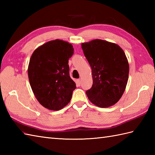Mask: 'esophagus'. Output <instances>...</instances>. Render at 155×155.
I'll return each instance as SVG.
<instances>
[{
  "instance_id": "esophagus-1",
  "label": "esophagus",
  "mask_w": 155,
  "mask_h": 155,
  "mask_svg": "<svg viewBox=\"0 0 155 155\" xmlns=\"http://www.w3.org/2000/svg\"><path fill=\"white\" fill-rule=\"evenodd\" d=\"M77 83L78 84H81V79H78L77 81Z\"/></svg>"
}]
</instances>
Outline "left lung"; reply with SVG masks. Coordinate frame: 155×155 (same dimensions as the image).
Here are the masks:
<instances>
[{"label":"left lung","instance_id":"obj_1","mask_svg":"<svg viewBox=\"0 0 155 155\" xmlns=\"http://www.w3.org/2000/svg\"><path fill=\"white\" fill-rule=\"evenodd\" d=\"M92 69L93 86L86 94L92 103L101 108L113 106L126 88L129 64L118 45L95 39L81 44Z\"/></svg>","mask_w":155,"mask_h":155}]
</instances>
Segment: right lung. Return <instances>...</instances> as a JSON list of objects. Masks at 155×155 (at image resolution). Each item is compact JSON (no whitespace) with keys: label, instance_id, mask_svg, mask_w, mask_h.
Masks as SVG:
<instances>
[{"label":"right lung","instance_id":"right-lung-1","mask_svg":"<svg viewBox=\"0 0 155 155\" xmlns=\"http://www.w3.org/2000/svg\"><path fill=\"white\" fill-rule=\"evenodd\" d=\"M74 52L69 42L56 39L35 49L29 61L28 80L38 103L51 110L67 106L76 84L69 76L68 59Z\"/></svg>","mask_w":155,"mask_h":155}]
</instances>
